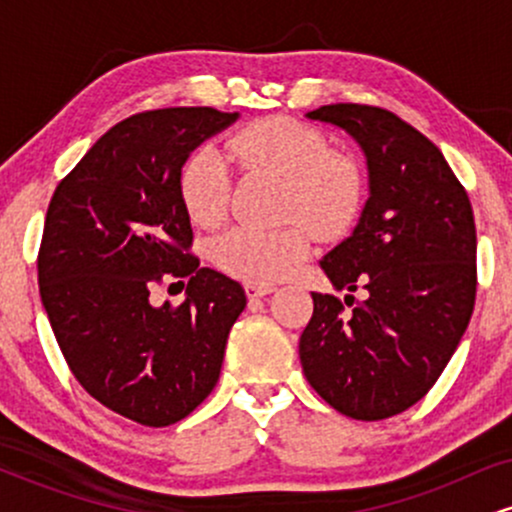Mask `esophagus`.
<instances>
[{
	"instance_id": "1",
	"label": "esophagus",
	"mask_w": 512,
	"mask_h": 512,
	"mask_svg": "<svg viewBox=\"0 0 512 512\" xmlns=\"http://www.w3.org/2000/svg\"><path fill=\"white\" fill-rule=\"evenodd\" d=\"M274 291V286H262V284H245V296L250 298V301H257V298H264L269 296V293Z\"/></svg>"
}]
</instances>
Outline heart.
Wrapping results in <instances>:
<instances>
[{"label":"heart","instance_id":"heart-1","mask_svg":"<svg viewBox=\"0 0 512 512\" xmlns=\"http://www.w3.org/2000/svg\"><path fill=\"white\" fill-rule=\"evenodd\" d=\"M248 173H267L286 182L284 219H303L322 238L344 233L361 207L363 182L351 158L334 154L315 127L291 117L252 122L223 144L199 146L182 163L178 192L187 216L202 228H216L231 202V166ZM305 223L255 231L231 228L214 243V262L226 274L248 284L284 279L313 250V233Z\"/></svg>","mask_w":512,"mask_h":512}]
</instances>
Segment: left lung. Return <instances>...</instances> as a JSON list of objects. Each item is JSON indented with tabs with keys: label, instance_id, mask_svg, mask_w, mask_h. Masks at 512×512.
Segmentation results:
<instances>
[{
	"label": "left lung",
	"instance_id": "left-lung-1",
	"mask_svg": "<svg viewBox=\"0 0 512 512\" xmlns=\"http://www.w3.org/2000/svg\"><path fill=\"white\" fill-rule=\"evenodd\" d=\"M310 120L344 129L366 154L370 197L322 272L344 302L313 293L298 354L339 414L390 419L436 385L477 298V228L467 190L431 139L375 105L334 103Z\"/></svg>",
	"mask_w": 512,
	"mask_h": 512
}]
</instances>
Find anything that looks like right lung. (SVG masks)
Masks as SVG:
<instances>
[{
	"mask_svg": "<svg viewBox=\"0 0 512 512\" xmlns=\"http://www.w3.org/2000/svg\"><path fill=\"white\" fill-rule=\"evenodd\" d=\"M236 120L214 108L127 117L50 199L38 284L52 332L88 395L142 426L175 424L209 397L245 308L243 286L190 252L178 192L185 158ZM173 278L188 281L186 301L154 306L150 291Z\"/></svg>",
	"mask_w": 512,
	"mask_h": 512,
	"instance_id": "right-lung-1",
	"label": "right lung"
}]
</instances>
